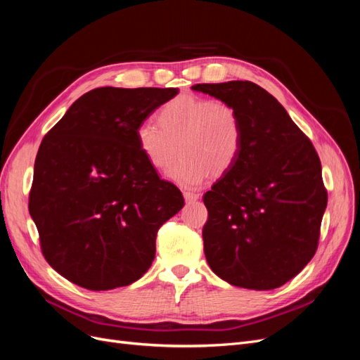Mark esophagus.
Returning <instances> with one entry per match:
<instances>
[{
	"mask_svg": "<svg viewBox=\"0 0 360 360\" xmlns=\"http://www.w3.org/2000/svg\"><path fill=\"white\" fill-rule=\"evenodd\" d=\"M183 197H184V200H186V202H193L200 198V195L195 192H184Z\"/></svg>",
	"mask_w": 360,
	"mask_h": 360,
	"instance_id": "34e87169",
	"label": "esophagus"
}]
</instances>
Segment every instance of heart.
Instances as JSON below:
<instances>
[{
  "label": "heart",
  "instance_id": "1",
  "mask_svg": "<svg viewBox=\"0 0 360 360\" xmlns=\"http://www.w3.org/2000/svg\"><path fill=\"white\" fill-rule=\"evenodd\" d=\"M159 127L150 122L136 127L138 148L148 165L168 171L183 160L169 179L183 188H200L212 176H224L243 150V122L236 108L189 93L168 101L158 112Z\"/></svg>",
  "mask_w": 360,
  "mask_h": 360
}]
</instances>
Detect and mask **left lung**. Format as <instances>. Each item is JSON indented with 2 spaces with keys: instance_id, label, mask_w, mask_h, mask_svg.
<instances>
[{
  "instance_id": "1",
  "label": "left lung",
  "mask_w": 360,
  "mask_h": 360,
  "mask_svg": "<svg viewBox=\"0 0 360 360\" xmlns=\"http://www.w3.org/2000/svg\"><path fill=\"white\" fill-rule=\"evenodd\" d=\"M243 122L236 165L204 193V254L221 279L274 290L307 266L328 205L317 151L274 96L250 81L197 84Z\"/></svg>"
}]
</instances>
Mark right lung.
<instances>
[{
  "label": "right lung",
  "instance_id": "obj_1",
  "mask_svg": "<svg viewBox=\"0 0 360 360\" xmlns=\"http://www.w3.org/2000/svg\"><path fill=\"white\" fill-rule=\"evenodd\" d=\"M179 89L102 86L81 96L39 147L28 209L49 266L73 284L126 287L150 269L183 195L141 153L136 127Z\"/></svg>",
  "mask_w": 360,
  "mask_h": 360
}]
</instances>
